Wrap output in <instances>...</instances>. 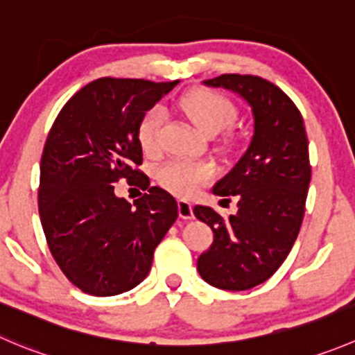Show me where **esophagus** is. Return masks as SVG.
<instances>
[{
  "instance_id": "obj_1",
  "label": "esophagus",
  "mask_w": 355,
  "mask_h": 355,
  "mask_svg": "<svg viewBox=\"0 0 355 355\" xmlns=\"http://www.w3.org/2000/svg\"><path fill=\"white\" fill-rule=\"evenodd\" d=\"M178 215H180V218H184V220L194 218V209H192L191 202L180 199V201H178Z\"/></svg>"
}]
</instances>
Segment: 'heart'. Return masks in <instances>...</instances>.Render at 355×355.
<instances>
[{"mask_svg":"<svg viewBox=\"0 0 355 355\" xmlns=\"http://www.w3.org/2000/svg\"><path fill=\"white\" fill-rule=\"evenodd\" d=\"M180 111L206 135L218 133L236 116L232 102L225 95L213 90L191 92L178 102ZM164 125V112L161 107H153L142 116L139 123V142L144 153L157 154L161 150V128ZM215 177V166L208 161L170 159L156 170L157 184L168 192L180 198L194 194L199 185Z\"/></svg>","mask_w":355,"mask_h":355,"instance_id":"heart-1","label":"heart"}]
</instances>
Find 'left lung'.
Here are the masks:
<instances>
[{
	"mask_svg": "<svg viewBox=\"0 0 355 355\" xmlns=\"http://www.w3.org/2000/svg\"><path fill=\"white\" fill-rule=\"evenodd\" d=\"M202 83L234 92L253 112L246 153L213 187L222 198L236 196L237 213L223 218L194 206L196 218L213 230V244L198 258L199 276L220 290L244 291L269 279L297 241L311 184L309 140L300 111L274 83L250 74Z\"/></svg>",
	"mask_w": 355,
	"mask_h": 355,
	"instance_id": "obj_1",
	"label": "left lung"
}]
</instances>
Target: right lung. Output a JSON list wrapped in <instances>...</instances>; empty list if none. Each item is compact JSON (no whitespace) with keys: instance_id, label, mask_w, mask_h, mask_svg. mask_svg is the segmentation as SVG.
I'll use <instances>...</instances> for the list:
<instances>
[{"instance_id":"right-lung-1","label":"right lung","mask_w":355,"mask_h":355,"mask_svg":"<svg viewBox=\"0 0 355 355\" xmlns=\"http://www.w3.org/2000/svg\"><path fill=\"white\" fill-rule=\"evenodd\" d=\"M178 81L101 78L62 107L40 166L37 206L62 272L94 297L125 293L147 277L154 250L178 216L177 201L149 187L139 123ZM126 178L146 195L134 205L114 194Z\"/></svg>"}]
</instances>
